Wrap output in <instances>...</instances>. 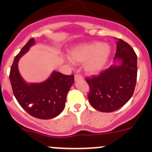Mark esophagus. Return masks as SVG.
<instances>
[{
    "label": "esophagus",
    "instance_id": "34e87169",
    "mask_svg": "<svg viewBox=\"0 0 152 152\" xmlns=\"http://www.w3.org/2000/svg\"><path fill=\"white\" fill-rule=\"evenodd\" d=\"M74 79H75V81L76 82H78V81H80V80H83V77H82L81 75H79V74H76L74 76Z\"/></svg>",
    "mask_w": 152,
    "mask_h": 152
}]
</instances>
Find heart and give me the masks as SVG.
<instances>
[{"mask_svg":"<svg viewBox=\"0 0 152 152\" xmlns=\"http://www.w3.org/2000/svg\"><path fill=\"white\" fill-rule=\"evenodd\" d=\"M113 48L108 42L98 41L76 45L69 50L70 63H83L84 70L89 75H96L102 72L108 63Z\"/></svg>","mask_w":152,"mask_h":152,"instance_id":"obj_1","label":"heart"}]
</instances>
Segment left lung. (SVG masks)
Instances as JSON below:
<instances>
[{
	"label": "left lung",
	"mask_w": 152,
	"mask_h": 152,
	"mask_svg": "<svg viewBox=\"0 0 152 152\" xmlns=\"http://www.w3.org/2000/svg\"><path fill=\"white\" fill-rule=\"evenodd\" d=\"M117 39L114 64L99 76L86 79L90 104L103 113L114 112L126 104L134 93L137 81V55L127 42Z\"/></svg>",
	"instance_id": "obj_1"
}]
</instances>
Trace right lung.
<instances>
[{
	"instance_id": "1",
	"label": "right lung",
	"mask_w": 152,
	"mask_h": 152,
	"mask_svg": "<svg viewBox=\"0 0 152 152\" xmlns=\"http://www.w3.org/2000/svg\"><path fill=\"white\" fill-rule=\"evenodd\" d=\"M34 44V39H30L15 56L10 70L11 85L18 102L29 115L39 119L53 118L64 110L74 76L53 71L45 82L27 83L20 73L18 62Z\"/></svg>"
}]
</instances>
